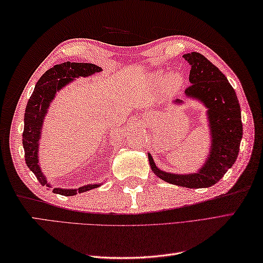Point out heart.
I'll list each match as a JSON object with an SVG mask.
<instances>
[{
    "label": "heart",
    "instance_id": "1",
    "mask_svg": "<svg viewBox=\"0 0 263 263\" xmlns=\"http://www.w3.org/2000/svg\"><path fill=\"white\" fill-rule=\"evenodd\" d=\"M181 82H182V78L178 76V74L171 76V78H170V85L172 87H178V86L181 85Z\"/></svg>",
    "mask_w": 263,
    "mask_h": 263
}]
</instances>
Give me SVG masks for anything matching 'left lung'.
Instances as JSON below:
<instances>
[{"instance_id":"obj_1","label":"left lung","mask_w":263,"mask_h":263,"mask_svg":"<svg viewBox=\"0 0 263 263\" xmlns=\"http://www.w3.org/2000/svg\"><path fill=\"white\" fill-rule=\"evenodd\" d=\"M183 58L191 65L189 77L191 86L185 89V95L208 108L210 153L203 166L192 174H173L160 171L150 154L148 159L153 172L161 180L190 189L209 187L225 175L238 156L243 137L241 107L227 78L209 60L197 52L184 54ZM175 103L181 104L182 100L176 99Z\"/></svg>"}]
</instances>
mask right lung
I'll return each mask as SVG.
<instances>
[{"mask_svg": "<svg viewBox=\"0 0 263 263\" xmlns=\"http://www.w3.org/2000/svg\"><path fill=\"white\" fill-rule=\"evenodd\" d=\"M102 71V68L91 63H71L64 62L54 65L53 68L47 70L36 83L32 95L27 103L25 110V126L22 133V144L25 149L26 164L29 170L35 174L37 180L42 185L51 186L45 175L42 173L38 164V144L42 135V126L45 119L49 104L52 103L57 92L61 89L69 85L76 78L88 77L95 74L96 72ZM100 184H89L79 189H60L54 187L53 192L61 195H76L89 190L96 189Z\"/></svg>", "mask_w": 263, "mask_h": 263, "instance_id": "obj_1", "label": "right lung"}]
</instances>
